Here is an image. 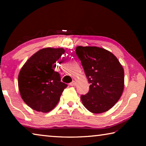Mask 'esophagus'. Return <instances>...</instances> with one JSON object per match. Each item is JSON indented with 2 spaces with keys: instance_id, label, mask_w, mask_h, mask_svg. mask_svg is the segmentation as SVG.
<instances>
[{
  "instance_id": "obj_1",
  "label": "esophagus",
  "mask_w": 146,
  "mask_h": 146,
  "mask_svg": "<svg viewBox=\"0 0 146 146\" xmlns=\"http://www.w3.org/2000/svg\"><path fill=\"white\" fill-rule=\"evenodd\" d=\"M76 85V82L75 81H72V82H71L70 84V86H75Z\"/></svg>"
}]
</instances>
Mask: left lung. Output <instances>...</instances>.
Here are the masks:
<instances>
[{"mask_svg":"<svg viewBox=\"0 0 146 146\" xmlns=\"http://www.w3.org/2000/svg\"><path fill=\"white\" fill-rule=\"evenodd\" d=\"M76 53L90 83L89 92L81 95L83 105L93 113L107 111L122 95V66L112 53L97 46H77Z\"/></svg>","mask_w":146,"mask_h":146,"instance_id":"obj_1","label":"left lung"}]
</instances>
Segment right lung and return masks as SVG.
Returning <instances> with one entry per match:
<instances>
[{
	"label": "right lung",
	"mask_w": 146,
	"mask_h": 146,
	"mask_svg": "<svg viewBox=\"0 0 146 146\" xmlns=\"http://www.w3.org/2000/svg\"><path fill=\"white\" fill-rule=\"evenodd\" d=\"M65 52L63 48H46L33 54L20 71V94L29 107L38 112L48 113L57 104L68 85L53 70L54 64Z\"/></svg>",
	"instance_id": "1"
}]
</instances>
